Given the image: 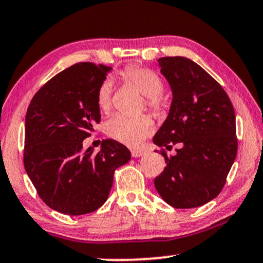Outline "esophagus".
<instances>
[{
    "instance_id": "34e87169",
    "label": "esophagus",
    "mask_w": 263,
    "mask_h": 263,
    "mask_svg": "<svg viewBox=\"0 0 263 263\" xmlns=\"http://www.w3.org/2000/svg\"><path fill=\"white\" fill-rule=\"evenodd\" d=\"M143 154H144V152L141 151V149H131L132 158H139V156H142Z\"/></svg>"
}]
</instances>
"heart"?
<instances>
[{
    "mask_svg": "<svg viewBox=\"0 0 263 263\" xmlns=\"http://www.w3.org/2000/svg\"><path fill=\"white\" fill-rule=\"evenodd\" d=\"M122 78L145 97V105L155 114H162L167 103L161 96L164 84L160 76L152 69L139 65H128L122 70ZM112 81L105 79L97 92V105L102 111H109L111 107ZM105 134L115 141L129 147H137L155 129L153 119L149 115L128 118L121 114L110 116L104 125Z\"/></svg>",
    "mask_w": 263,
    "mask_h": 263,
    "instance_id": "b5f03b06",
    "label": "heart"
}]
</instances>
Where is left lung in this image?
<instances>
[{
  "label": "left lung",
  "mask_w": 263,
  "mask_h": 263,
  "mask_svg": "<svg viewBox=\"0 0 263 263\" xmlns=\"http://www.w3.org/2000/svg\"><path fill=\"white\" fill-rule=\"evenodd\" d=\"M171 86L170 112L153 142L178 145L154 179L156 191L176 209L198 208L220 194L238 152L235 112L228 95L200 65L184 57L158 59Z\"/></svg>",
  "instance_id": "left-lung-1"
}]
</instances>
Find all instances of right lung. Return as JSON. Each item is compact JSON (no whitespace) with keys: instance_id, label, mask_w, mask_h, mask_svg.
I'll return each mask as SVG.
<instances>
[{"instance_id":"obj_1","label":"right lung","mask_w":263,"mask_h":263,"mask_svg":"<svg viewBox=\"0 0 263 263\" xmlns=\"http://www.w3.org/2000/svg\"><path fill=\"white\" fill-rule=\"evenodd\" d=\"M110 68L82 62L46 82L25 116L24 167L39 197L53 210L79 216L104 204L114 172L131 153L114 139L98 153L82 142L101 121L97 92Z\"/></svg>"}]
</instances>
